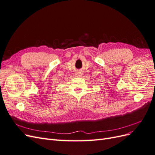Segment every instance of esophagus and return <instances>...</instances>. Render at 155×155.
Instances as JSON below:
<instances>
[{
  "label": "esophagus",
  "instance_id": "esophagus-1",
  "mask_svg": "<svg viewBox=\"0 0 155 155\" xmlns=\"http://www.w3.org/2000/svg\"><path fill=\"white\" fill-rule=\"evenodd\" d=\"M82 75H83V72H81V71H79V72H76V76L77 77H81Z\"/></svg>",
  "mask_w": 155,
  "mask_h": 155
}]
</instances>
